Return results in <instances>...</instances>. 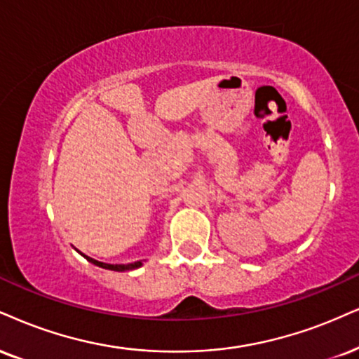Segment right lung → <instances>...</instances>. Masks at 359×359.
<instances>
[{"instance_id": "add662e5", "label": "right lung", "mask_w": 359, "mask_h": 359, "mask_svg": "<svg viewBox=\"0 0 359 359\" xmlns=\"http://www.w3.org/2000/svg\"><path fill=\"white\" fill-rule=\"evenodd\" d=\"M83 256H85V255H83ZM85 258L90 261V263L96 264V266L104 268V269H111V271H130V269H136V268H140L141 264H143L141 261H135V263H130V264H108V263H101V261L93 259V258H90V256H85Z\"/></svg>"}]
</instances>
